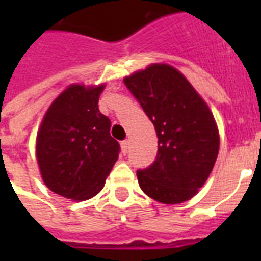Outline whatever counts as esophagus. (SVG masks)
Returning a JSON list of instances; mask_svg holds the SVG:
<instances>
[{"mask_svg": "<svg viewBox=\"0 0 261 261\" xmlns=\"http://www.w3.org/2000/svg\"><path fill=\"white\" fill-rule=\"evenodd\" d=\"M120 146H122V153L124 155L127 154V151H128V141H123L122 143H120Z\"/></svg>", "mask_w": 261, "mask_h": 261, "instance_id": "obj_1", "label": "esophagus"}]
</instances>
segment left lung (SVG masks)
I'll list each match as a JSON object with an SVG mask.
<instances>
[{"mask_svg": "<svg viewBox=\"0 0 261 261\" xmlns=\"http://www.w3.org/2000/svg\"><path fill=\"white\" fill-rule=\"evenodd\" d=\"M124 85L154 124L159 151L137 171L141 190L164 204L194 196L210 176L219 135L210 108L184 75L168 65H151L124 79Z\"/></svg>", "mask_w": 261, "mask_h": 261, "instance_id": "left-lung-1", "label": "left lung"}]
</instances>
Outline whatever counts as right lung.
Segmentation results:
<instances>
[{"label": "right lung", "mask_w": 261, "mask_h": 261, "mask_svg": "<svg viewBox=\"0 0 261 261\" xmlns=\"http://www.w3.org/2000/svg\"><path fill=\"white\" fill-rule=\"evenodd\" d=\"M104 85H71L43 118L36 155L43 181L65 198L85 200L102 190L120 145L110 134L111 120L98 110Z\"/></svg>", "instance_id": "add662e5"}]
</instances>
